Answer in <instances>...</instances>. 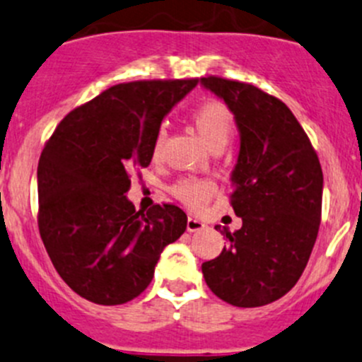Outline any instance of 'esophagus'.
<instances>
[{
    "label": "esophagus",
    "instance_id": "esophagus-1",
    "mask_svg": "<svg viewBox=\"0 0 362 362\" xmlns=\"http://www.w3.org/2000/svg\"><path fill=\"white\" fill-rule=\"evenodd\" d=\"M203 228H205V224L202 223V221L199 219H196V217H189L187 219V231H199V230H203Z\"/></svg>",
    "mask_w": 362,
    "mask_h": 362
}]
</instances>
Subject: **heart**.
Returning <instances> with one entry per match:
<instances>
[{"label":"heart","instance_id":"obj_1","mask_svg":"<svg viewBox=\"0 0 362 362\" xmlns=\"http://www.w3.org/2000/svg\"><path fill=\"white\" fill-rule=\"evenodd\" d=\"M192 124L210 150L223 148L233 129L230 110L219 100H205L192 111ZM164 145V132L159 131L153 141V156H159ZM171 192L187 206L203 205L214 194V184L205 178H182L171 187Z\"/></svg>","mask_w":362,"mask_h":362}]
</instances>
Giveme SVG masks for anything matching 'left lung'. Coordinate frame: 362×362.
Returning <instances> with one entry per match:
<instances>
[{
  "mask_svg": "<svg viewBox=\"0 0 362 362\" xmlns=\"http://www.w3.org/2000/svg\"><path fill=\"white\" fill-rule=\"evenodd\" d=\"M199 83L224 100L240 134L230 180L242 228L224 230L226 245L203 263V278L231 306H265L293 288L313 251L324 191L320 160L285 103L247 83L214 76Z\"/></svg>",
  "mask_w": 362,
  "mask_h": 362,
  "instance_id": "obj_1",
  "label": "left lung"
}]
</instances>
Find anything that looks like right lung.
Returning a JSON list of instances; mask_svg holds the SVG:
<instances>
[{
    "instance_id": "1",
    "label": "right lung",
    "mask_w": 362,
    "mask_h": 362,
    "mask_svg": "<svg viewBox=\"0 0 362 362\" xmlns=\"http://www.w3.org/2000/svg\"><path fill=\"white\" fill-rule=\"evenodd\" d=\"M198 79L111 86L70 111L42 150L38 230L63 281L86 300L117 306L138 297L187 216L175 205L136 210L129 175L146 168L164 117Z\"/></svg>"
}]
</instances>
